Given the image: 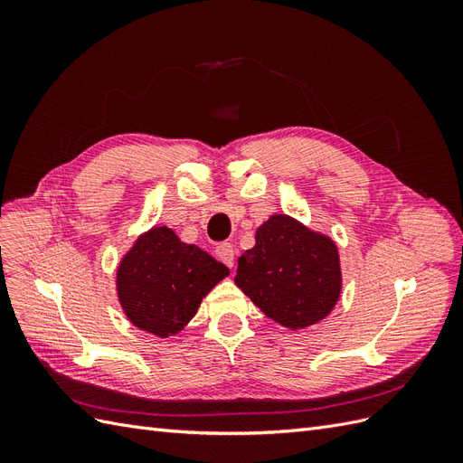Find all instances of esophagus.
<instances>
[{"label":"esophagus","instance_id":"obj_1","mask_svg":"<svg viewBox=\"0 0 463 463\" xmlns=\"http://www.w3.org/2000/svg\"><path fill=\"white\" fill-rule=\"evenodd\" d=\"M216 257H218L222 262H226L228 266H233V259H235V249H233V245H232V243H220V245L216 247Z\"/></svg>","mask_w":463,"mask_h":463}]
</instances>
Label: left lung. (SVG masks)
Masks as SVG:
<instances>
[{"label": "left lung", "mask_w": 463, "mask_h": 463, "mask_svg": "<svg viewBox=\"0 0 463 463\" xmlns=\"http://www.w3.org/2000/svg\"><path fill=\"white\" fill-rule=\"evenodd\" d=\"M235 284L278 325L301 330L330 315L340 299L338 247L288 214H274L237 260Z\"/></svg>", "instance_id": "8db88e82"}]
</instances>
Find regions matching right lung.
<instances>
[{
  "label": "right lung",
  "instance_id": "obj_1",
  "mask_svg": "<svg viewBox=\"0 0 463 463\" xmlns=\"http://www.w3.org/2000/svg\"><path fill=\"white\" fill-rule=\"evenodd\" d=\"M230 274L228 266L174 230L154 226L138 235L118 266V298L137 328L167 338L197 315L203 298Z\"/></svg>",
  "mask_w": 463,
  "mask_h": 463
}]
</instances>
